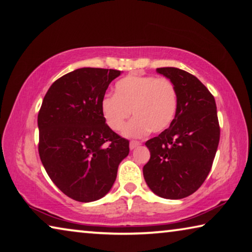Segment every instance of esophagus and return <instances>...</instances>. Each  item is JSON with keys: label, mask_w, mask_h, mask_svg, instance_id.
I'll use <instances>...</instances> for the list:
<instances>
[{"label": "esophagus", "mask_w": 252, "mask_h": 252, "mask_svg": "<svg viewBox=\"0 0 252 252\" xmlns=\"http://www.w3.org/2000/svg\"><path fill=\"white\" fill-rule=\"evenodd\" d=\"M141 145V143L139 142H137V141H131L130 143H129V148L130 150H134V148H136L137 146H139Z\"/></svg>", "instance_id": "34e87169"}]
</instances>
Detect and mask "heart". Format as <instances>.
Listing matches in <instances>:
<instances>
[{
    "mask_svg": "<svg viewBox=\"0 0 252 252\" xmlns=\"http://www.w3.org/2000/svg\"><path fill=\"white\" fill-rule=\"evenodd\" d=\"M179 97L174 84L165 78L129 75L114 86V96L102 99L100 108L105 122L113 130H121L131 115L135 116L124 128L128 137L147 133H162L175 118Z\"/></svg>",
    "mask_w": 252,
    "mask_h": 252,
    "instance_id": "heart-1",
    "label": "heart"
}]
</instances>
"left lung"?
I'll list each match as a JSON object with an SVG mask.
<instances>
[{
  "label": "left lung",
  "instance_id": "left-lung-1",
  "mask_svg": "<svg viewBox=\"0 0 252 252\" xmlns=\"http://www.w3.org/2000/svg\"><path fill=\"white\" fill-rule=\"evenodd\" d=\"M156 71L174 84L179 106L171 126L145 143L151 158L143 174L156 195L179 200L194 193L212 167L220 141L217 105L191 73L173 67Z\"/></svg>",
  "mask_w": 252,
  "mask_h": 252
}]
</instances>
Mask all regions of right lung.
<instances>
[{
	"instance_id": "obj_1",
	"label": "right lung",
	"mask_w": 252,
	"mask_h": 252,
	"mask_svg": "<svg viewBox=\"0 0 252 252\" xmlns=\"http://www.w3.org/2000/svg\"><path fill=\"white\" fill-rule=\"evenodd\" d=\"M119 70L80 68L51 85L38 115L39 155L48 175L79 202L101 199L113 188L129 142L109 128L101 101Z\"/></svg>"
}]
</instances>
